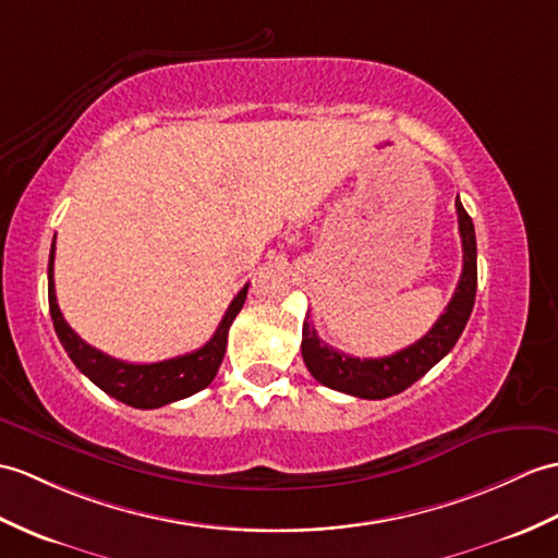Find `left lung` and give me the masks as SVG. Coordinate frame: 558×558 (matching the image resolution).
<instances>
[{"label": "left lung", "mask_w": 558, "mask_h": 558, "mask_svg": "<svg viewBox=\"0 0 558 558\" xmlns=\"http://www.w3.org/2000/svg\"><path fill=\"white\" fill-rule=\"evenodd\" d=\"M457 214L463 247L461 278L454 296H451V302L445 308V314L437 318L435 326L427 330L418 342H413L411 347L401 349V352L383 359L349 356L320 342L314 323H311V314L306 311L302 326V356L308 373L314 375L320 385L361 399H385L404 392L407 387L423 378L437 361H442L451 352V347L457 344L465 323L471 318L477 288L475 228L459 197Z\"/></svg>", "instance_id": "obj_1"}]
</instances>
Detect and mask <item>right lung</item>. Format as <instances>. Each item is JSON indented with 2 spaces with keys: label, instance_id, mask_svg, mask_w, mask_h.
<instances>
[{
  "label": "right lung",
  "instance_id": "obj_1",
  "mask_svg": "<svg viewBox=\"0 0 558 558\" xmlns=\"http://www.w3.org/2000/svg\"><path fill=\"white\" fill-rule=\"evenodd\" d=\"M49 314L54 320V330L59 335V342L66 349L77 371L85 373L89 380H93L99 390L107 392L109 397L123 401L128 407L135 409H159L163 404H171V401L185 399L194 392L204 390L209 385L216 373L220 361L226 354L228 344V330L232 320L240 314V308L247 300V288L238 292L235 300L230 302L223 320L218 323L214 338L204 347L194 349L190 354L157 361V364H128V361H119L109 354L99 352V349L89 347L83 342L73 328L61 316V308L57 304V292H54V244H51L49 252Z\"/></svg>",
  "mask_w": 558,
  "mask_h": 558
}]
</instances>
